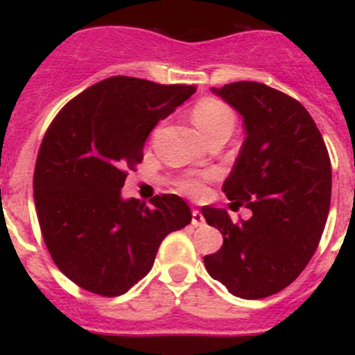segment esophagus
I'll return each instance as SVG.
<instances>
[{
	"label": "esophagus",
	"instance_id": "34e87169",
	"mask_svg": "<svg viewBox=\"0 0 355 355\" xmlns=\"http://www.w3.org/2000/svg\"><path fill=\"white\" fill-rule=\"evenodd\" d=\"M191 225H193V227L205 225V217H203L200 210H193V211H191Z\"/></svg>",
	"mask_w": 355,
	"mask_h": 355
}]
</instances>
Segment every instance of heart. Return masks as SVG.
I'll return each instance as SVG.
<instances>
[{
    "label": "heart",
    "instance_id": "1",
    "mask_svg": "<svg viewBox=\"0 0 355 355\" xmlns=\"http://www.w3.org/2000/svg\"><path fill=\"white\" fill-rule=\"evenodd\" d=\"M191 118L205 140L218 133H232L235 128V113L229 105L217 98H203L198 101L191 112ZM210 178L211 173L187 175L178 182V189L190 197H203L205 182Z\"/></svg>",
    "mask_w": 355,
    "mask_h": 355
}]
</instances>
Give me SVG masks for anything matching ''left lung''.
I'll return each instance as SVG.
<instances>
[{"label": "left lung", "instance_id": "obj_1", "mask_svg": "<svg viewBox=\"0 0 355 355\" xmlns=\"http://www.w3.org/2000/svg\"><path fill=\"white\" fill-rule=\"evenodd\" d=\"M211 92L243 118L245 140L222 190L252 217L235 223L223 209L202 207L223 235L203 262L230 294L263 299L294 282L317 250L331 207V158L315 121L292 96L257 81Z\"/></svg>", "mask_w": 355, "mask_h": 355}]
</instances>
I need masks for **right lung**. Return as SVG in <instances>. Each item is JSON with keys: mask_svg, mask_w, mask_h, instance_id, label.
I'll list each match as a JSON object with an SVG mask.
<instances>
[{"mask_svg": "<svg viewBox=\"0 0 355 355\" xmlns=\"http://www.w3.org/2000/svg\"><path fill=\"white\" fill-rule=\"evenodd\" d=\"M191 85L112 76L68 101L44 133L33 175L40 229L71 282L103 297L125 294L152 270L170 232L191 222L183 198L152 207L121 198L153 126L193 95Z\"/></svg>", "mask_w": 355, "mask_h": 355, "instance_id": "add662e5", "label": "right lung"}]
</instances>
